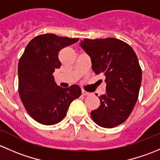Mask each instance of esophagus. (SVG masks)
I'll return each instance as SVG.
<instances>
[{
	"label": "esophagus",
	"mask_w": 160,
	"mask_h": 160,
	"mask_svg": "<svg viewBox=\"0 0 160 160\" xmlns=\"http://www.w3.org/2000/svg\"><path fill=\"white\" fill-rule=\"evenodd\" d=\"M82 94L84 95V96H88V95L90 94V92L86 91V90H82Z\"/></svg>",
	"instance_id": "esophagus-1"
}]
</instances>
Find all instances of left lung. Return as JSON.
Returning <instances> with one entry per match:
<instances>
[{
  "mask_svg": "<svg viewBox=\"0 0 160 160\" xmlns=\"http://www.w3.org/2000/svg\"><path fill=\"white\" fill-rule=\"evenodd\" d=\"M80 46L90 57L96 74L105 76L106 93L101 105L90 112L99 126L111 128L127 120L138 100L142 70L133 49L114 38H84Z\"/></svg>",
  "mask_w": 160,
  "mask_h": 160,
  "instance_id": "obj_1",
  "label": "left lung"
}]
</instances>
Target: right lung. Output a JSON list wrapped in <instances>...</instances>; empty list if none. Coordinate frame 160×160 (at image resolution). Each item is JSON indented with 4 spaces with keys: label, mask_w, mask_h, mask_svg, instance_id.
Segmentation results:
<instances>
[{
    "label": "right lung",
    "mask_w": 160,
    "mask_h": 160,
    "mask_svg": "<svg viewBox=\"0 0 160 160\" xmlns=\"http://www.w3.org/2000/svg\"><path fill=\"white\" fill-rule=\"evenodd\" d=\"M79 38L44 34L32 38L18 62V92L28 114L38 123L52 125L67 114L70 104L81 95L78 85L58 86L52 73L61 67L58 53Z\"/></svg>",
    "instance_id": "add662e5"
}]
</instances>
